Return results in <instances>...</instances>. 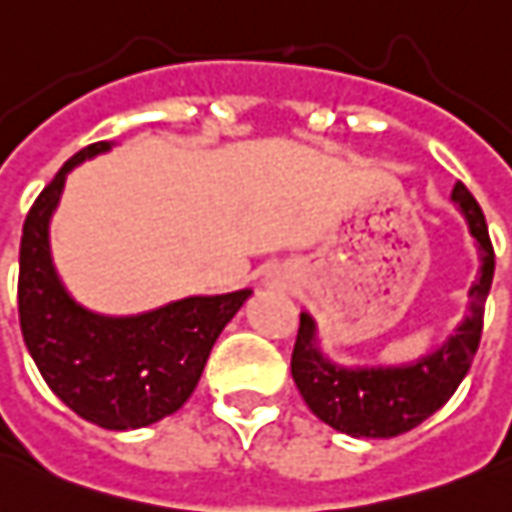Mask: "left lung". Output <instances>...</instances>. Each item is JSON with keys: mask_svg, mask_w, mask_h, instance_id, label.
<instances>
[{"mask_svg": "<svg viewBox=\"0 0 512 512\" xmlns=\"http://www.w3.org/2000/svg\"><path fill=\"white\" fill-rule=\"evenodd\" d=\"M451 200L460 206L477 239L479 273L468 290V315L438 351L398 368H343L317 348L312 315H301L292 348V379L303 401L323 424L351 438H396L438 412L460 387L482 337V315L493 281V245L488 222L474 195L454 183Z\"/></svg>", "mask_w": 512, "mask_h": 512, "instance_id": "8db88e82", "label": "left lung"}]
</instances>
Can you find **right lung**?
I'll use <instances>...</instances> for the list:
<instances>
[{"instance_id": "add662e5", "label": "right lung", "mask_w": 512, "mask_h": 512, "mask_svg": "<svg viewBox=\"0 0 512 512\" xmlns=\"http://www.w3.org/2000/svg\"><path fill=\"white\" fill-rule=\"evenodd\" d=\"M105 150L111 142L74 153L35 197L21 231L19 323L49 390L80 418L122 432L181 410L250 290L192 295L130 317H105L74 303L52 264L49 220L69 169Z\"/></svg>"}]
</instances>
